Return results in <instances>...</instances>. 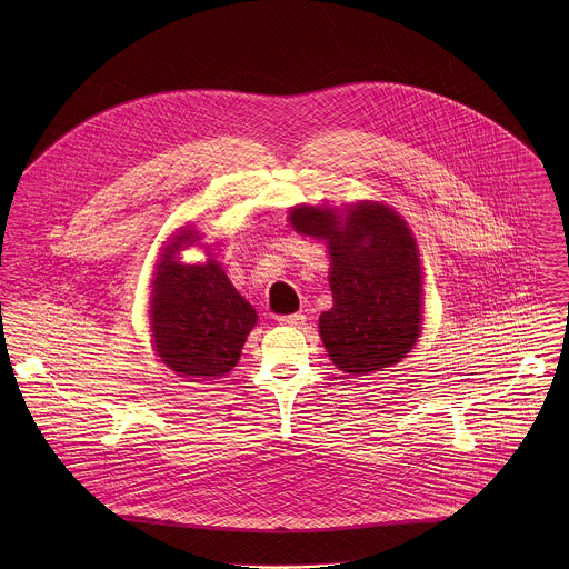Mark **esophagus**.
I'll return each mask as SVG.
<instances>
[{
    "mask_svg": "<svg viewBox=\"0 0 569 569\" xmlns=\"http://www.w3.org/2000/svg\"><path fill=\"white\" fill-rule=\"evenodd\" d=\"M278 322L284 326H302L307 322V318L302 313H291V316H280Z\"/></svg>",
    "mask_w": 569,
    "mask_h": 569,
    "instance_id": "esophagus-1",
    "label": "esophagus"
}]
</instances>
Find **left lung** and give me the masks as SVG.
Masks as SVG:
<instances>
[{"label":"left lung","instance_id":"obj_1","mask_svg":"<svg viewBox=\"0 0 569 569\" xmlns=\"http://www.w3.org/2000/svg\"><path fill=\"white\" fill-rule=\"evenodd\" d=\"M300 234L328 241L332 309L320 335L335 366L350 375L401 361L420 330V260L406 221L381 203H361L341 221L322 208L291 210Z\"/></svg>","mask_w":569,"mask_h":569}]
</instances>
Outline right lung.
Instances as JSON below:
<instances>
[{"label": "right lung", "mask_w": 569, "mask_h": 569, "mask_svg": "<svg viewBox=\"0 0 569 569\" xmlns=\"http://www.w3.org/2000/svg\"><path fill=\"white\" fill-rule=\"evenodd\" d=\"M183 234L179 241H190ZM181 243L166 247L153 280L151 328L163 363L186 379L203 381L230 372L258 316L232 287L221 264L172 260Z\"/></svg>", "instance_id": "obj_1"}]
</instances>
